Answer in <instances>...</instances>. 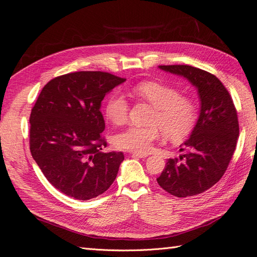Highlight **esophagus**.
Masks as SVG:
<instances>
[{"label":"esophagus","mask_w":257,"mask_h":257,"mask_svg":"<svg viewBox=\"0 0 257 257\" xmlns=\"http://www.w3.org/2000/svg\"><path fill=\"white\" fill-rule=\"evenodd\" d=\"M132 155H133V157H135V158L145 159V158H147L149 154H148V153H144V152H132Z\"/></svg>","instance_id":"esophagus-1"}]
</instances>
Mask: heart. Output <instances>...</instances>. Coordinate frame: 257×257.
<instances>
[{
  "label": "heart",
  "mask_w": 257,
  "mask_h": 257,
  "mask_svg": "<svg viewBox=\"0 0 257 257\" xmlns=\"http://www.w3.org/2000/svg\"><path fill=\"white\" fill-rule=\"evenodd\" d=\"M131 95L154 107L149 122L151 125H132L114 137L119 149L147 152L162 136L163 131L172 141L189 136L198 119L195 100L182 96L177 88L158 81H142L131 89ZM131 106L125 95L114 91L108 96L105 114L115 125H122L128 119Z\"/></svg>",
  "instance_id": "obj_1"
}]
</instances>
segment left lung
Returning a JSON list of instances; mask_svg holds the SVG:
<instances>
[{"instance_id":"8db88e82","label":"left lung","mask_w":257,"mask_h":257,"mask_svg":"<svg viewBox=\"0 0 257 257\" xmlns=\"http://www.w3.org/2000/svg\"><path fill=\"white\" fill-rule=\"evenodd\" d=\"M185 77L198 90L200 113L180 158L169 159L157 179L177 197L197 195L213 186L226 172L239 136L236 107L224 84L212 74L190 65H160Z\"/></svg>"}]
</instances>
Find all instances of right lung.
I'll return each instance as SVG.
<instances>
[{"label":"right lung","mask_w":257,"mask_h":257,"mask_svg":"<svg viewBox=\"0 0 257 257\" xmlns=\"http://www.w3.org/2000/svg\"><path fill=\"white\" fill-rule=\"evenodd\" d=\"M126 79L106 72H76L51 79L30 115V150L47 180L65 195L94 198L114 181L124 155L102 152L100 103Z\"/></svg>","instance_id":"1"}]
</instances>
